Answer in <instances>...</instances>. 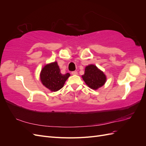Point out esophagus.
Segmentation results:
<instances>
[{
    "instance_id": "1",
    "label": "esophagus",
    "mask_w": 146,
    "mask_h": 146,
    "mask_svg": "<svg viewBox=\"0 0 146 146\" xmlns=\"http://www.w3.org/2000/svg\"><path fill=\"white\" fill-rule=\"evenodd\" d=\"M72 75H77L78 74V72H77V71H73V72H72Z\"/></svg>"
}]
</instances>
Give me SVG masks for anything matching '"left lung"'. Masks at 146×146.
I'll use <instances>...</instances> for the list:
<instances>
[{"label": "left lung", "mask_w": 146, "mask_h": 146, "mask_svg": "<svg viewBox=\"0 0 146 146\" xmlns=\"http://www.w3.org/2000/svg\"><path fill=\"white\" fill-rule=\"evenodd\" d=\"M82 78L86 85L94 90L103 86L107 81V77L104 72L94 64L86 66L85 74L82 75Z\"/></svg>", "instance_id": "left-lung-1"}]
</instances>
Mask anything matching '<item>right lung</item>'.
Returning a JSON list of instances; mask_svg holds the SVG:
<instances>
[{"instance_id":"add662e5","label":"right lung","mask_w":146,"mask_h":146,"mask_svg":"<svg viewBox=\"0 0 146 146\" xmlns=\"http://www.w3.org/2000/svg\"><path fill=\"white\" fill-rule=\"evenodd\" d=\"M69 73L62 74L56 61L46 64L40 72V80L42 85L50 91L56 92L62 88L65 82L70 77Z\"/></svg>"}]
</instances>
